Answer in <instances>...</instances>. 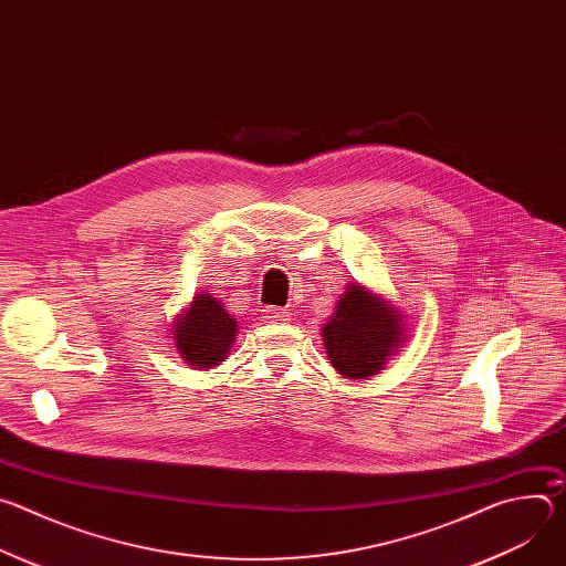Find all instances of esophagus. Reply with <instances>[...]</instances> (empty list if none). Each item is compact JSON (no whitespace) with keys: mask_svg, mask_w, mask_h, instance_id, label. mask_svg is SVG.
I'll list each match as a JSON object with an SVG mask.
<instances>
[{"mask_svg":"<svg viewBox=\"0 0 566 566\" xmlns=\"http://www.w3.org/2000/svg\"><path fill=\"white\" fill-rule=\"evenodd\" d=\"M264 317L266 319H289V311L280 306H264Z\"/></svg>","mask_w":566,"mask_h":566,"instance_id":"esophagus-1","label":"esophagus"}]
</instances>
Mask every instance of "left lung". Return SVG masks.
Returning a JSON list of instances; mask_svg holds the SVG:
<instances>
[{
    "label": "left lung",
    "mask_w": 566,
    "mask_h": 566,
    "mask_svg": "<svg viewBox=\"0 0 566 566\" xmlns=\"http://www.w3.org/2000/svg\"><path fill=\"white\" fill-rule=\"evenodd\" d=\"M408 340V322L382 293L349 282L334 315L322 325L332 367L349 380H367Z\"/></svg>",
    "instance_id": "1"
}]
</instances>
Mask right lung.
Here are the masks:
<instances>
[{
  "label": "right lung",
  "instance_id": "right-lung-1",
  "mask_svg": "<svg viewBox=\"0 0 566 566\" xmlns=\"http://www.w3.org/2000/svg\"><path fill=\"white\" fill-rule=\"evenodd\" d=\"M239 334L237 317L208 291L195 293L192 302L175 317L170 338L186 365L206 371L221 365Z\"/></svg>",
  "mask_w": 566,
  "mask_h": 566
}]
</instances>
